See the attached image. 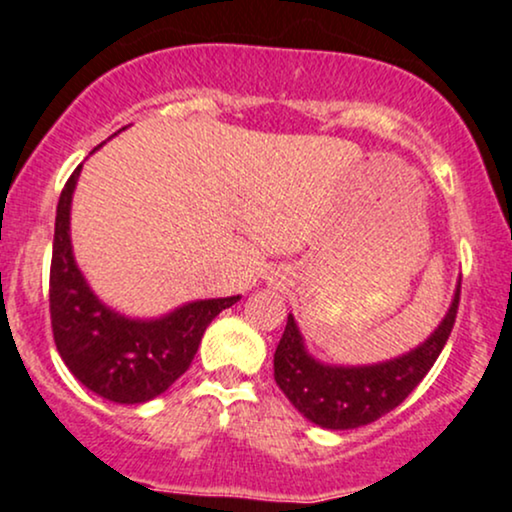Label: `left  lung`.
I'll return each instance as SVG.
<instances>
[{
	"instance_id": "8db88e82",
	"label": "left lung",
	"mask_w": 512,
	"mask_h": 512,
	"mask_svg": "<svg viewBox=\"0 0 512 512\" xmlns=\"http://www.w3.org/2000/svg\"><path fill=\"white\" fill-rule=\"evenodd\" d=\"M458 304L460 285L443 323L422 347L393 362L354 369L323 366L311 359L304 352L297 323L287 316L285 333L273 359L275 383L309 422L323 429H359L376 422L383 414L395 410L436 364L455 326Z\"/></svg>"
}]
</instances>
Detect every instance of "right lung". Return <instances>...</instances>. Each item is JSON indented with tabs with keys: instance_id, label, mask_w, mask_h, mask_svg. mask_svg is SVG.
<instances>
[{
	"instance_id": "add662e5",
	"label": "right lung",
	"mask_w": 512,
	"mask_h": 512,
	"mask_svg": "<svg viewBox=\"0 0 512 512\" xmlns=\"http://www.w3.org/2000/svg\"><path fill=\"white\" fill-rule=\"evenodd\" d=\"M81 165L57 203L50 263V318L59 357L88 390L138 405L165 393L194 362L208 323L239 297L186 304L160 321H131L102 306L78 273L69 239L71 194Z\"/></svg>"
}]
</instances>
